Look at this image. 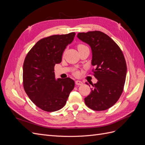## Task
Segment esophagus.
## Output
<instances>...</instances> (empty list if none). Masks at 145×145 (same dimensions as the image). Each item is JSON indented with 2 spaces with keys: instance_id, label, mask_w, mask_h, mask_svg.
Returning <instances> with one entry per match:
<instances>
[{
  "instance_id": "1",
  "label": "esophagus",
  "mask_w": 145,
  "mask_h": 145,
  "mask_svg": "<svg viewBox=\"0 0 145 145\" xmlns=\"http://www.w3.org/2000/svg\"><path fill=\"white\" fill-rule=\"evenodd\" d=\"M76 84L78 86H80V85H83V82L82 81H80V80H76Z\"/></svg>"
}]
</instances>
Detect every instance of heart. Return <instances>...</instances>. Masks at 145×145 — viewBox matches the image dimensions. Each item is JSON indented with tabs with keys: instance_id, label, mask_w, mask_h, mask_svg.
I'll return each instance as SVG.
<instances>
[{
	"instance_id": "heart-1",
	"label": "heart",
	"mask_w": 145,
	"mask_h": 145,
	"mask_svg": "<svg viewBox=\"0 0 145 145\" xmlns=\"http://www.w3.org/2000/svg\"><path fill=\"white\" fill-rule=\"evenodd\" d=\"M85 47H87L86 46H85V45H82V44H80V45H78V50H79V49H80V48H85ZM78 74H79V73H78V72H75V75L76 76H78Z\"/></svg>"
}]
</instances>
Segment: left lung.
<instances>
[{
  "label": "left lung",
  "mask_w": 145,
  "mask_h": 145,
  "mask_svg": "<svg viewBox=\"0 0 145 145\" xmlns=\"http://www.w3.org/2000/svg\"><path fill=\"white\" fill-rule=\"evenodd\" d=\"M77 37L91 48L93 72L98 80L91 84L93 88L85 103L93 110H106L117 102L123 91L127 72L123 54L110 37L99 31L79 33Z\"/></svg>",
  "instance_id": "obj_1"
}]
</instances>
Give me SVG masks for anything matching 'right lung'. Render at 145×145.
Here are the masks:
<instances>
[{"instance_id": "add662e5", "label": "right lung", "mask_w": 145, "mask_h": 145, "mask_svg": "<svg viewBox=\"0 0 145 145\" xmlns=\"http://www.w3.org/2000/svg\"><path fill=\"white\" fill-rule=\"evenodd\" d=\"M75 33L53 35L39 40L28 52L23 67V85L30 100L42 110L54 112L67 103L75 83L69 77L55 78L54 66L62 62Z\"/></svg>"}]
</instances>
